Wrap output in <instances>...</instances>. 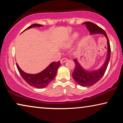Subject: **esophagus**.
<instances>
[{"instance_id":"obj_1","label":"esophagus","mask_w":123,"mask_h":123,"mask_svg":"<svg viewBox=\"0 0 123 123\" xmlns=\"http://www.w3.org/2000/svg\"><path fill=\"white\" fill-rule=\"evenodd\" d=\"M67 60V59L66 58H64L63 59H62L61 60H60V63H61L62 64L64 63L65 62H66Z\"/></svg>"}]
</instances>
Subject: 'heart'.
<instances>
[{"instance_id":"heart-1","label":"heart","mask_w":123,"mask_h":123,"mask_svg":"<svg viewBox=\"0 0 123 123\" xmlns=\"http://www.w3.org/2000/svg\"><path fill=\"white\" fill-rule=\"evenodd\" d=\"M78 33H73V35H72V36H71V37H70V38L69 39V43H71L73 42L74 40L76 39V38L78 37Z\"/></svg>"}]
</instances>
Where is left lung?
<instances>
[{"label": "left lung", "mask_w": 123, "mask_h": 123, "mask_svg": "<svg viewBox=\"0 0 123 123\" xmlns=\"http://www.w3.org/2000/svg\"><path fill=\"white\" fill-rule=\"evenodd\" d=\"M82 24L86 25V26L87 29L89 30L91 34H96V33L103 34L106 37L107 41V53L106 59L105 63L99 69L95 70V71L87 72L83 68H82V67L80 66L76 59H74V62L75 63V69L72 74L73 79L75 80V81L77 82V83L81 86L90 87L97 83L105 74L110 59L111 49L110 43H109L106 33L103 29H102L97 25H95V23L91 22H85Z\"/></svg>", "instance_id": "obj_1"}]
</instances>
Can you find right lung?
<instances>
[{"instance_id":"right-lung-1","label":"right lung","mask_w":123,"mask_h":123,"mask_svg":"<svg viewBox=\"0 0 123 123\" xmlns=\"http://www.w3.org/2000/svg\"><path fill=\"white\" fill-rule=\"evenodd\" d=\"M43 25L40 24H33L27 28L26 30L35 27H41ZM60 65V61L53 62L45 69L40 73L35 74H31L25 73L23 70H22L17 63V67L18 71L23 80L28 85L36 88H43L46 87L55 78L57 70Z\"/></svg>"}]
</instances>
